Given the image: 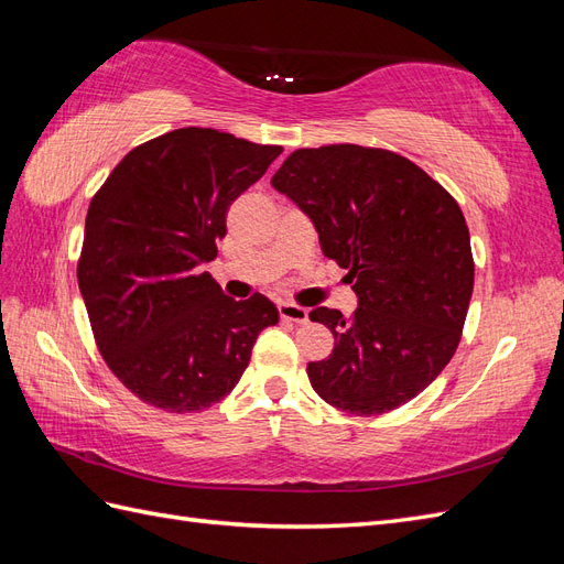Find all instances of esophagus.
I'll return each mask as SVG.
<instances>
[{"label":"esophagus","instance_id":"34e87169","mask_svg":"<svg viewBox=\"0 0 564 564\" xmlns=\"http://www.w3.org/2000/svg\"><path fill=\"white\" fill-rule=\"evenodd\" d=\"M280 317L282 319H289V322H296V324H303L305 319H308V311L303 308V305H296V303H280Z\"/></svg>","mask_w":564,"mask_h":564}]
</instances>
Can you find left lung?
I'll list each match as a JSON object with an SVG mask.
<instances>
[{
  "label": "left lung",
  "mask_w": 564,
  "mask_h": 564,
  "mask_svg": "<svg viewBox=\"0 0 564 564\" xmlns=\"http://www.w3.org/2000/svg\"><path fill=\"white\" fill-rule=\"evenodd\" d=\"M270 183L313 220L360 299L350 317L311 313L334 334L327 360L308 362L313 390L357 416L416 398L454 357L473 296L456 199L398 152L352 143L294 150Z\"/></svg>",
  "instance_id": "left-lung-1"
}]
</instances>
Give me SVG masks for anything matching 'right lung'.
Instances as JSON below:
<instances>
[{
	"label": "right lung",
	"instance_id": "add662e5",
	"mask_svg": "<svg viewBox=\"0 0 564 564\" xmlns=\"http://www.w3.org/2000/svg\"><path fill=\"white\" fill-rule=\"evenodd\" d=\"M282 152L185 127L133 148L94 195L77 263L96 346L135 398L191 414L224 400L280 313L228 299L202 265L226 214Z\"/></svg>",
	"mask_w": 564,
	"mask_h": 564
}]
</instances>
